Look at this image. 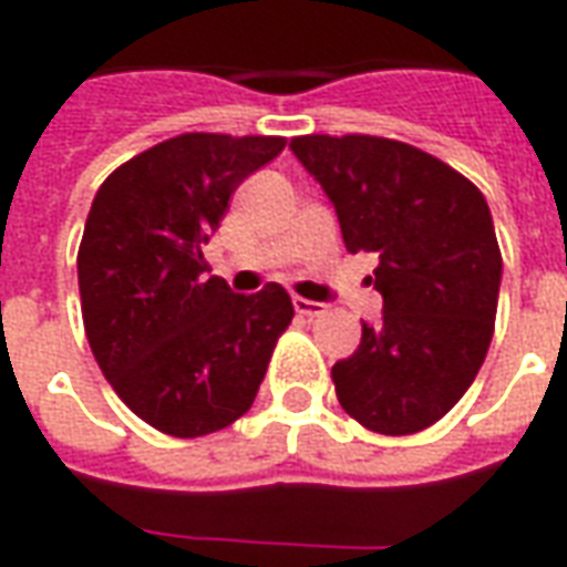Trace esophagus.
<instances>
[{
    "mask_svg": "<svg viewBox=\"0 0 567 567\" xmlns=\"http://www.w3.org/2000/svg\"><path fill=\"white\" fill-rule=\"evenodd\" d=\"M295 309L300 312V316H307V319H312V316H324V312H328L324 303H316V300H307V297H295Z\"/></svg>",
    "mask_w": 567,
    "mask_h": 567,
    "instance_id": "34e87169",
    "label": "esophagus"
}]
</instances>
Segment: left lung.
Returning <instances> with one entry per match:
<instances>
[{"label":"left lung","instance_id":"8db88e82","mask_svg":"<svg viewBox=\"0 0 567 567\" xmlns=\"http://www.w3.org/2000/svg\"><path fill=\"white\" fill-rule=\"evenodd\" d=\"M346 248L373 251L382 319L331 368L340 406L377 434H416L458 404L495 331L501 251L486 197L437 157L382 136H297Z\"/></svg>","mask_w":567,"mask_h":567}]
</instances>
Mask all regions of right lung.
<instances>
[{"mask_svg": "<svg viewBox=\"0 0 567 567\" xmlns=\"http://www.w3.org/2000/svg\"><path fill=\"white\" fill-rule=\"evenodd\" d=\"M285 148L282 136L182 133L105 178L79 248L84 331L117 398L151 427L203 437L255 404L279 333L282 285L234 295L203 243L230 194Z\"/></svg>", "mask_w": 567, "mask_h": 567, "instance_id": "add662e5", "label": "right lung"}]
</instances>
